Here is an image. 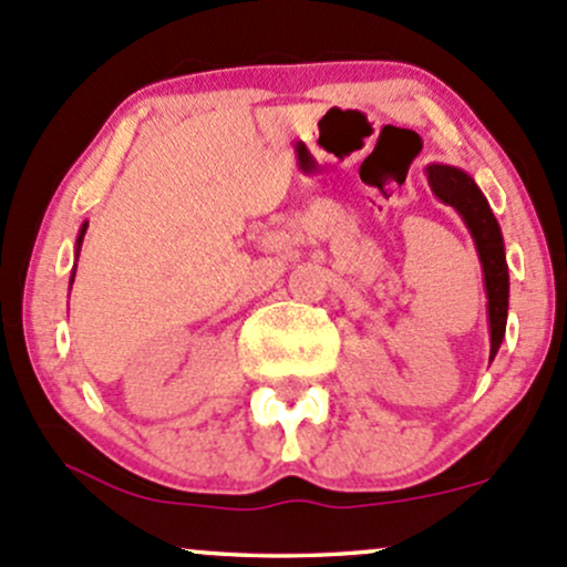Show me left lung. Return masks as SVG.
<instances>
[{"instance_id": "obj_1", "label": "left lung", "mask_w": 567, "mask_h": 567, "mask_svg": "<svg viewBox=\"0 0 567 567\" xmlns=\"http://www.w3.org/2000/svg\"><path fill=\"white\" fill-rule=\"evenodd\" d=\"M429 184L434 195L447 206H453L466 221L472 233L476 251H480L482 272H485L487 291V321H489V359L498 353L506 334L508 313V267L504 251V235H501L498 219L489 212V203L476 182L466 171L455 165H429Z\"/></svg>"}]
</instances>
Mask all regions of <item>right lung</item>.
<instances>
[{
  "instance_id": "right-lung-1",
  "label": "right lung",
  "mask_w": 567,
  "mask_h": 567,
  "mask_svg": "<svg viewBox=\"0 0 567 567\" xmlns=\"http://www.w3.org/2000/svg\"><path fill=\"white\" fill-rule=\"evenodd\" d=\"M85 230H87V225H82V230H80V238H78V251H80V246H82V235H85ZM72 281H74V276H72Z\"/></svg>"
}]
</instances>
